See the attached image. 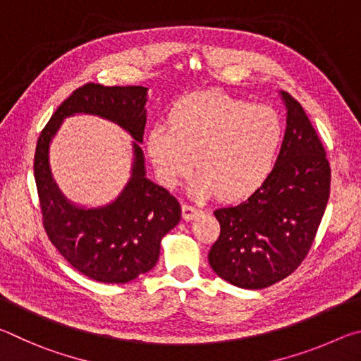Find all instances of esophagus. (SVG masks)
Segmentation results:
<instances>
[{
    "instance_id": "esophagus-1",
    "label": "esophagus",
    "mask_w": 361,
    "mask_h": 361,
    "mask_svg": "<svg viewBox=\"0 0 361 361\" xmlns=\"http://www.w3.org/2000/svg\"><path fill=\"white\" fill-rule=\"evenodd\" d=\"M200 212H202V210H199L197 207H192V205H188V204L183 205V218H185L186 221H191V219L197 216Z\"/></svg>"
}]
</instances>
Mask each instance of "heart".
Wrapping results in <instances>:
<instances>
[{"label":"heart","instance_id":"1","mask_svg":"<svg viewBox=\"0 0 361 361\" xmlns=\"http://www.w3.org/2000/svg\"><path fill=\"white\" fill-rule=\"evenodd\" d=\"M285 135L276 109L234 99L218 90L181 97L154 127L146 148L162 185L175 188L200 172L192 192L240 200L264 185L276 169ZM196 161H193V157Z\"/></svg>","mask_w":361,"mask_h":361}]
</instances>
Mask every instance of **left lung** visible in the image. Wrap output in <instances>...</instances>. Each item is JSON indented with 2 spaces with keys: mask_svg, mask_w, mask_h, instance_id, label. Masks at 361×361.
I'll return each mask as SVG.
<instances>
[{
  "mask_svg": "<svg viewBox=\"0 0 361 361\" xmlns=\"http://www.w3.org/2000/svg\"><path fill=\"white\" fill-rule=\"evenodd\" d=\"M286 130L272 175L239 205L213 213L219 237L209 252L218 277L261 290L288 277L307 256L325 213L331 169L301 103L282 92Z\"/></svg>",
  "mask_w": 361,
  "mask_h": 361,
  "instance_id": "8db88e82",
  "label": "left lung"
}]
</instances>
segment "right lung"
I'll list each match as a JSON object with an SVG mask.
<instances>
[{"label": "right lung", "instance_id": "1", "mask_svg": "<svg viewBox=\"0 0 361 361\" xmlns=\"http://www.w3.org/2000/svg\"><path fill=\"white\" fill-rule=\"evenodd\" d=\"M143 85L87 82L52 114L36 143L35 181L42 226L59 253L85 277L127 283L156 266L161 239L178 224L181 207L166 188L146 178L143 142L146 124ZM95 114L129 131L134 142L133 176L114 203L99 209L73 206L59 192L48 169V145L68 115Z\"/></svg>", "mask_w": 361, "mask_h": 361}]
</instances>
